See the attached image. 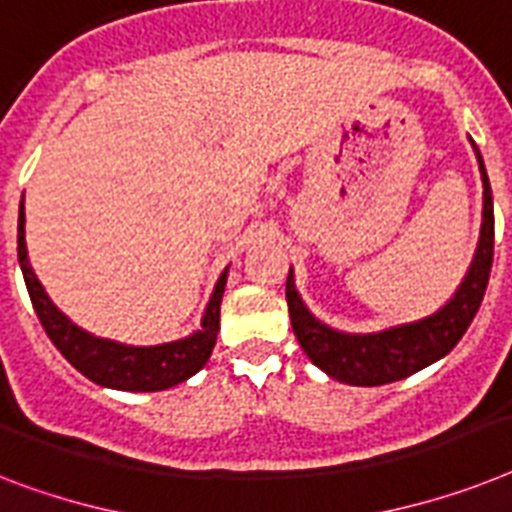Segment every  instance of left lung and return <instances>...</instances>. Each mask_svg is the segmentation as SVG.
Returning <instances> with one entry per match:
<instances>
[{
	"mask_svg": "<svg viewBox=\"0 0 512 512\" xmlns=\"http://www.w3.org/2000/svg\"><path fill=\"white\" fill-rule=\"evenodd\" d=\"M476 159H479L481 180H484V225H481L479 251H476L474 264L468 269L466 280L458 287L453 301L445 308H439L434 316L416 324L387 329L379 335H342V332L319 324L308 314L295 293L293 272L287 274L285 298L295 337L301 342L303 353L332 379L358 384V387L398 382L450 353L460 337L466 335L468 324L474 322L476 311L484 301L494 259L492 188H489V177L481 164L479 149H476Z\"/></svg>",
	"mask_w": 512,
	"mask_h": 512,
	"instance_id": "left-lung-1",
	"label": "left lung"
}]
</instances>
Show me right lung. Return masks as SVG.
I'll use <instances>...</instances> for the list:
<instances>
[{
  "label": "right lung",
  "instance_id": "add662e5",
  "mask_svg": "<svg viewBox=\"0 0 512 512\" xmlns=\"http://www.w3.org/2000/svg\"><path fill=\"white\" fill-rule=\"evenodd\" d=\"M18 259L38 322L46 329L49 340L57 345L59 353L73 363L80 374H86L91 382L114 387V390L156 392L185 382L198 369H204V363L209 361L219 332V303H222V293H225L227 269L214 287L204 322H201V329L196 335L167 342V345H154V348H128V345L99 340V337L78 329L73 322H67L65 316L57 311V306L46 298L44 287L36 280V274L28 264L23 204H20L18 222Z\"/></svg>",
  "mask_w": 512,
  "mask_h": 512
}]
</instances>
